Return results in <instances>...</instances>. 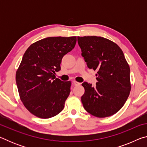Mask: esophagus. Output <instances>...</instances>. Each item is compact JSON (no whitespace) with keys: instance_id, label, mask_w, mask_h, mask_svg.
<instances>
[{"instance_id":"obj_1","label":"esophagus","mask_w":147,"mask_h":147,"mask_svg":"<svg viewBox=\"0 0 147 147\" xmlns=\"http://www.w3.org/2000/svg\"><path fill=\"white\" fill-rule=\"evenodd\" d=\"M73 84H74V86H79L80 84V83H79V82H76V81H73Z\"/></svg>"}]
</instances>
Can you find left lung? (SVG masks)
<instances>
[{"label": "left lung", "mask_w": 147, "mask_h": 147, "mask_svg": "<svg viewBox=\"0 0 147 147\" xmlns=\"http://www.w3.org/2000/svg\"><path fill=\"white\" fill-rule=\"evenodd\" d=\"M78 43L88 68L97 71L96 86L86 82L82 84L84 108L96 117L113 115L124 106L131 90L130 67L123 52L102 37H78Z\"/></svg>", "instance_id": "1"}]
</instances>
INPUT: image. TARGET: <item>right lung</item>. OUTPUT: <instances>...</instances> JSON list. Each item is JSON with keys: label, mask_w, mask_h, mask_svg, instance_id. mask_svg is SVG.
Returning <instances> with one entry per match:
<instances>
[{"label": "right lung", "mask_w": 147, "mask_h": 147, "mask_svg": "<svg viewBox=\"0 0 147 147\" xmlns=\"http://www.w3.org/2000/svg\"><path fill=\"white\" fill-rule=\"evenodd\" d=\"M76 37H50L32 44L16 72L20 98L31 113L42 119L63 110L71 92L70 81L56 78L64 55L74 49Z\"/></svg>", "instance_id": "1"}]
</instances>
